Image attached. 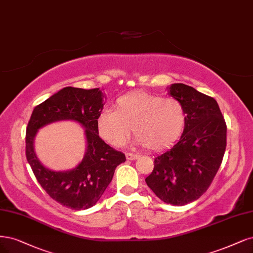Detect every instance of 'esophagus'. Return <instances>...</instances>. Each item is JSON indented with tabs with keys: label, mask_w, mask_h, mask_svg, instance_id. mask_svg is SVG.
<instances>
[{
	"label": "esophagus",
	"mask_w": 253,
	"mask_h": 253,
	"mask_svg": "<svg viewBox=\"0 0 253 253\" xmlns=\"http://www.w3.org/2000/svg\"><path fill=\"white\" fill-rule=\"evenodd\" d=\"M126 157L127 160H136L138 158V155L132 154V153H126Z\"/></svg>",
	"instance_id": "1"
}]
</instances>
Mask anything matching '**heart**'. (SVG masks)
I'll return each instance as SVG.
<instances>
[{
    "instance_id": "b5f03b06",
    "label": "heart",
    "mask_w": 253,
    "mask_h": 253,
    "mask_svg": "<svg viewBox=\"0 0 253 253\" xmlns=\"http://www.w3.org/2000/svg\"><path fill=\"white\" fill-rule=\"evenodd\" d=\"M186 123V110L180 100L136 91L119 97L114 111H101L96 128L107 143L120 146L132 127L138 143L146 151L162 152L177 142Z\"/></svg>"
}]
</instances>
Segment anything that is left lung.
Listing matches in <instances>:
<instances>
[{
  "label": "left lung",
  "instance_id": "left-lung-1",
  "mask_svg": "<svg viewBox=\"0 0 253 253\" xmlns=\"http://www.w3.org/2000/svg\"><path fill=\"white\" fill-rule=\"evenodd\" d=\"M169 94L184 106L186 126L170 150L156 157L145 182L163 202L185 205L205 193L219 170L227 126L214 98L184 84H172Z\"/></svg>",
  "mask_w": 253,
  "mask_h": 253
}]
</instances>
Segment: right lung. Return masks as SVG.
I'll list each match as a JSON object with an SVG mask.
<instances>
[{
	"instance_id": "add662e5",
	"label": "right lung",
	"mask_w": 253,
	"mask_h": 253,
	"mask_svg": "<svg viewBox=\"0 0 253 253\" xmlns=\"http://www.w3.org/2000/svg\"><path fill=\"white\" fill-rule=\"evenodd\" d=\"M106 98L98 88L66 86L34 108L26 129V157L34 176L52 199L74 211L88 210L96 204L111 183L115 169L126 161L124 153L114 150L98 136L96 119ZM59 120H73L82 124L87 140L82 162L66 172L43 167L33 146L37 130Z\"/></svg>"
}]
</instances>
